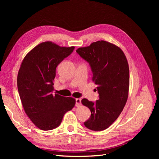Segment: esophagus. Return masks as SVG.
Masks as SVG:
<instances>
[{
  "mask_svg": "<svg viewBox=\"0 0 159 159\" xmlns=\"http://www.w3.org/2000/svg\"><path fill=\"white\" fill-rule=\"evenodd\" d=\"M75 106L77 107H79L81 106V99L80 98H76V104Z\"/></svg>",
  "mask_w": 159,
  "mask_h": 159,
  "instance_id": "esophagus-1",
  "label": "esophagus"
}]
</instances>
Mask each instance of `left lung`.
I'll return each mask as SVG.
<instances>
[{
	"label": "left lung",
	"instance_id": "1",
	"mask_svg": "<svg viewBox=\"0 0 159 159\" xmlns=\"http://www.w3.org/2000/svg\"><path fill=\"white\" fill-rule=\"evenodd\" d=\"M76 52L89 62L99 99L94 103L83 98L82 104L91 111L84 126L93 131L107 129L119 117L126 104L129 87V65L117 46L98 40Z\"/></svg>",
	"mask_w": 159,
	"mask_h": 159
}]
</instances>
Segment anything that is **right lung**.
Returning a JSON list of instances; mask_svg holds the SVG:
<instances>
[{
    "label": "right lung",
    "mask_w": 159,
    "mask_h": 159,
    "mask_svg": "<svg viewBox=\"0 0 159 159\" xmlns=\"http://www.w3.org/2000/svg\"><path fill=\"white\" fill-rule=\"evenodd\" d=\"M74 48L44 42L29 52L20 64L17 87L22 105L31 122L42 130L58 127L64 114L75 105L73 97L53 94L57 66Z\"/></svg>",
    "instance_id": "obj_1"
}]
</instances>
